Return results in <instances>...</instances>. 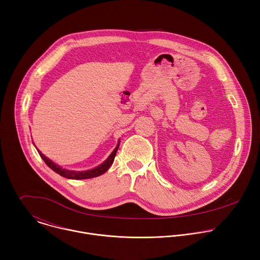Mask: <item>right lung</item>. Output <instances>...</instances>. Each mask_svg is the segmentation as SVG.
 Wrapping results in <instances>:
<instances>
[{
	"mask_svg": "<svg viewBox=\"0 0 260 260\" xmlns=\"http://www.w3.org/2000/svg\"><path fill=\"white\" fill-rule=\"evenodd\" d=\"M118 147H119V144L116 146L115 149L113 150V152L110 154V156L100 166H98L96 168L94 169H91V170H88V171H83V172H77V171H69V170H66V169H62L61 167L57 166L56 164H54L52 160H50L49 158H47L43 153H41L40 150H38L40 156L42 157V159L45 161V164L52 170L54 171L55 173H57L58 175L64 177V178H68V179H74V180H80V179H89V178H94V177H98V176H101L103 175L104 173H106L108 171V169L111 167V165L113 164L114 161V158H115V155H116V152L118 150Z\"/></svg>",
	"mask_w": 260,
	"mask_h": 260,
	"instance_id": "obj_1",
	"label": "right lung"
}]
</instances>
